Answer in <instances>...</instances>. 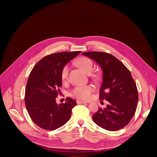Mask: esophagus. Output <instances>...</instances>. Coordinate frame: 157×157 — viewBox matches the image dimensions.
I'll use <instances>...</instances> for the list:
<instances>
[{
	"label": "esophagus",
	"mask_w": 157,
	"mask_h": 157,
	"mask_svg": "<svg viewBox=\"0 0 157 157\" xmlns=\"http://www.w3.org/2000/svg\"><path fill=\"white\" fill-rule=\"evenodd\" d=\"M77 104H87L86 102H84V101H76Z\"/></svg>",
	"instance_id": "esophagus-1"
}]
</instances>
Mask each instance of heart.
I'll return each mask as SVG.
<instances>
[{"mask_svg":"<svg viewBox=\"0 0 157 157\" xmlns=\"http://www.w3.org/2000/svg\"><path fill=\"white\" fill-rule=\"evenodd\" d=\"M77 64L79 68L86 74H91L93 69V63L92 61L86 57H82L77 59ZM70 70L69 65H65L61 71V79L66 81L68 79ZM94 90L92 86L87 85L75 87L71 91V96L75 98L81 100H87L91 97V94Z\"/></svg>","mask_w":157,"mask_h":157,"instance_id":"obj_1","label":"heart"}]
</instances>
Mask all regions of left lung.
<instances>
[{
    "label": "left lung",
    "mask_w": 157,
    "mask_h": 157,
    "mask_svg": "<svg viewBox=\"0 0 157 157\" xmlns=\"http://www.w3.org/2000/svg\"><path fill=\"white\" fill-rule=\"evenodd\" d=\"M82 55L94 59L101 68L102 82L99 98L109 102L105 108H99L93 115V121L109 131L124 128L135 114L139 100L136 83L130 71L109 53L87 52Z\"/></svg>",
    "instance_id": "8db88e82"
}]
</instances>
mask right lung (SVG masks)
<instances>
[{
  "label": "right lung",
  "instance_id": "1",
  "mask_svg": "<svg viewBox=\"0 0 157 157\" xmlns=\"http://www.w3.org/2000/svg\"><path fill=\"white\" fill-rule=\"evenodd\" d=\"M81 52H59L40 59L32 69L26 85L25 104L33 122L47 130L58 128L68 122L76 101L67 98L59 105L56 98L62 86L63 67Z\"/></svg>",
  "mask_w": 157,
  "mask_h": 157
}]
</instances>
